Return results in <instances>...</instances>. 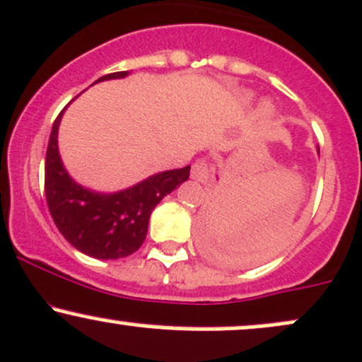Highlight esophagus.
Segmentation results:
<instances>
[{
    "label": "esophagus",
    "mask_w": 362,
    "mask_h": 362,
    "mask_svg": "<svg viewBox=\"0 0 362 362\" xmlns=\"http://www.w3.org/2000/svg\"><path fill=\"white\" fill-rule=\"evenodd\" d=\"M190 177L194 180H199V182H206L209 177V161L206 158H199L196 160V163L192 165V172H190Z\"/></svg>",
    "instance_id": "esophagus-1"
}]
</instances>
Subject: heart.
<instances>
[{
	"label": "heart",
	"instance_id": "b5f03b06",
	"mask_svg": "<svg viewBox=\"0 0 362 362\" xmlns=\"http://www.w3.org/2000/svg\"><path fill=\"white\" fill-rule=\"evenodd\" d=\"M264 111H266V113H268V111H269V108H264Z\"/></svg>",
	"mask_w": 362,
	"mask_h": 362
}]
</instances>
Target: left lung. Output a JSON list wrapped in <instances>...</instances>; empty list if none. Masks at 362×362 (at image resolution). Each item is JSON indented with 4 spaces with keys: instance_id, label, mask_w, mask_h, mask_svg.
<instances>
[{
    "instance_id": "1",
    "label": "left lung",
    "mask_w": 362,
    "mask_h": 362,
    "mask_svg": "<svg viewBox=\"0 0 362 362\" xmlns=\"http://www.w3.org/2000/svg\"><path fill=\"white\" fill-rule=\"evenodd\" d=\"M268 233V226L263 223V226H252V228H245L239 232L233 230L221 216L209 206L201 218L199 223V240L202 251L208 254L211 259L216 261H228L235 257L239 251V245L244 240L256 239L259 235H266Z\"/></svg>"
}]
</instances>
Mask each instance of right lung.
I'll return each mask as SVG.
<instances>
[{"instance_id":"1","label":"right lung","mask_w":362,"mask_h":362,"mask_svg":"<svg viewBox=\"0 0 362 362\" xmlns=\"http://www.w3.org/2000/svg\"><path fill=\"white\" fill-rule=\"evenodd\" d=\"M125 75L127 71H115L96 82ZM62 115L63 111L51 129L45 166L46 201L54 225L75 249L87 256L98 259L130 256L146 240L153 209L166 194L187 180L190 166L156 173L115 194L87 190L71 180L59 160L57 139Z\"/></svg>"}]
</instances>
